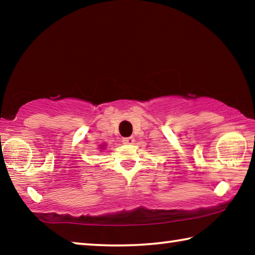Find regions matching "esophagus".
Here are the masks:
<instances>
[{
	"label": "esophagus",
	"instance_id": "obj_1",
	"mask_svg": "<svg viewBox=\"0 0 255 255\" xmlns=\"http://www.w3.org/2000/svg\"><path fill=\"white\" fill-rule=\"evenodd\" d=\"M135 139H133V137H126V138H123V143L124 144H132Z\"/></svg>",
	"mask_w": 255,
	"mask_h": 255
}]
</instances>
